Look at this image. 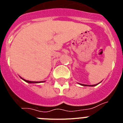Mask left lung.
<instances>
[{"instance_id":"8db88e82","label":"left lung","mask_w":123,"mask_h":123,"mask_svg":"<svg viewBox=\"0 0 123 123\" xmlns=\"http://www.w3.org/2000/svg\"><path fill=\"white\" fill-rule=\"evenodd\" d=\"M97 84H95V85H86V84H81V85H82V86H96V85H97Z\"/></svg>"}]
</instances>
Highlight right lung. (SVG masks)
I'll return each mask as SVG.
<instances>
[{
  "mask_svg": "<svg viewBox=\"0 0 123 123\" xmlns=\"http://www.w3.org/2000/svg\"><path fill=\"white\" fill-rule=\"evenodd\" d=\"M23 79V78H22ZM24 80V81H26V82H28V83H37L38 82H34V81H27V80H26V79H23ZM41 82H42V81H41ZM42 82H44V81H42Z\"/></svg>",
  "mask_w": 123,
  "mask_h": 123,
  "instance_id": "add662e5",
  "label": "right lung"
}]
</instances>
